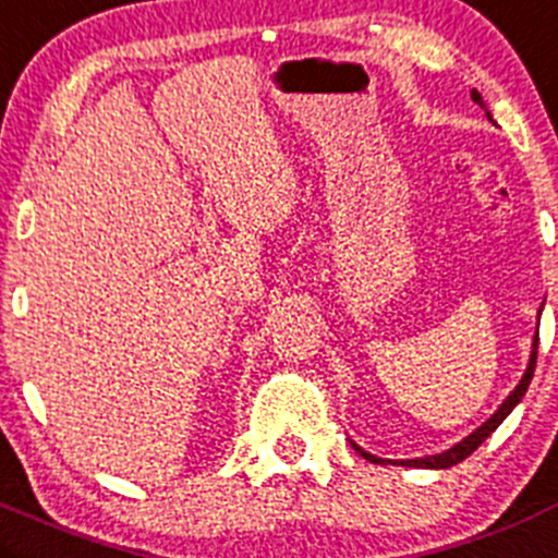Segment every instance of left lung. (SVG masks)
<instances>
[{
  "mask_svg": "<svg viewBox=\"0 0 558 558\" xmlns=\"http://www.w3.org/2000/svg\"><path fill=\"white\" fill-rule=\"evenodd\" d=\"M471 98H474L476 104H480L482 109H485V100H482V95L476 93V89H474V93H471ZM487 117H490V111H487ZM539 312H543V310H539ZM537 326H539V323H537ZM537 348H539V331L534 333L532 355H529L526 373H523L521 384H518L512 391H509L507 400H504L501 405L496 408V413H493V416L487 418V422H482L480 427L474 429V433L465 435L463 441H458V444H454V447H449L447 452H441V454H424V458H413V460H384V458H375V454L364 452V449L359 447V444H353L355 452L362 454V458H367L369 463H400V465H413V469H449V465H458L460 460L469 458V454L474 452V449H480V444L485 441V438H490V433H496L498 424H501L504 418H507L509 413H512V408L523 400V395H526L529 384H532V378H534V364H537Z\"/></svg>",
  "mask_w": 558,
  "mask_h": 558,
  "instance_id": "obj_1",
  "label": "left lung"
}]
</instances>
